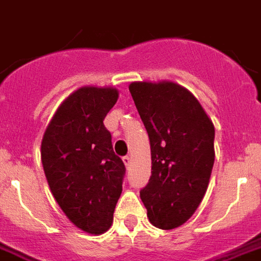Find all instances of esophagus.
Segmentation results:
<instances>
[{"instance_id":"obj_1","label":"esophagus","mask_w":261,"mask_h":261,"mask_svg":"<svg viewBox=\"0 0 261 261\" xmlns=\"http://www.w3.org/2000/svg\"><path fill=\"white\" fill-rule=\"evenodd\" d=\"M123 163H124V166L128 168V166H130V163H131V157L130 156H124L123 157Z\"/></svg>"}]
</instances>
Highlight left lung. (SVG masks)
<instances>
[{
  "label": "left lung",
  "instance_id": "obj_1",
  "mask_svg": "<svg viewBox=\"0 0 261 261\" xmlns=\"http://www.w3.org/2000/svg\"><path fill=\"white\" fill-rule=\"evenodd\" d=\"M128 89L152 154V175L139 196L149 222L171 230L188 222L205 196L215 162L214 123L179 83L142 81Z\"/></svg>",
  "mask_w": 261,
  "mask_h": 261
}]
</instances>
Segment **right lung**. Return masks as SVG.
I'll list each match as a JSON object with an SVG mask.
<instances>
[{
	"label": "right lung",
	"mask_w": 261,
	"mask_h": 261,
	"mask_svg": "<svg viewBox=\"0 0 261 261\" xmlns=\"http://www.w3.org/2000/svg\"><path fill=\"white\" fill-rule=\"evenodd\" d=\"M113 86H82L59 105L41 144V160L50 192L69 222L99 236L112 226L122 194L124 164L115 154L104 126L117 102Z\"/></svg>",
	"instance_id": "add662e5"
}]
</instances>
